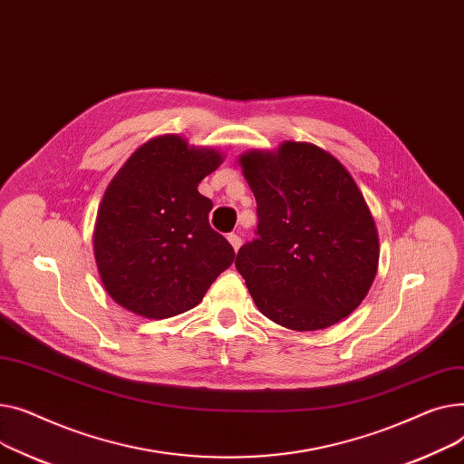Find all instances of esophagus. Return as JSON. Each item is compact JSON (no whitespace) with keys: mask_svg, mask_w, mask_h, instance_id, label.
<instances>
[{"mask_svg":"<svg viewBox=\"0 0 464 464\" xmlns=\"http://www.w3.org/2000/svg\"><path fill=\"white\" fill-rule=\"evenodd\" d=\"M228 241H230V245L234 247V251H237L241 247V237L237 234H228Z\"/></svg>","mask_w":464,"mask_h":464,"instance_id":"esophagus-1","label":"esophagus"}]
</instances>
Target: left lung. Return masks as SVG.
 Listing matches in <instances>:
<instances>
[{"label": "left lung", "mask_w": 464, "mask_h": 464, "mask_svg": "<svg viewBox=\"0 0 464 464\" xmlns=\"http://www.w3.org/2000/svg\"><path fill=\"white\" fill-rule=\"evenodd\" d=\"M256 198V237L236 269L256 307L283 328L314 332L348 316L378 267V232L348 170L328 151L285 142L239 157Z\"/></svg>", "instance_id": "8db88e82"}]
</instances>
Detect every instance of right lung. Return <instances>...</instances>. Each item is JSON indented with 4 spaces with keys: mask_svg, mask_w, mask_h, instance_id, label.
Listing matches in <instances>:
<instances>
[{
    "mask_svg": "<svg viewBox=\"0 0 464 464\" xmlns=\"http://www.w3.org/2000/svg\"><path fill=\"white\" fill-rule=\"evenodd\" d=\"M223 162L211 148L165 134L136 150L106 187L93 230L101 281L116 304L146 318L197 307L234 262L209 227L213 202L198 183Z\"/></svg>",
    "mask_w": 464,
    "mask_h": 464,
    "instance_id": "obj_1",
    "label": "right lung"
}]
</instances>
